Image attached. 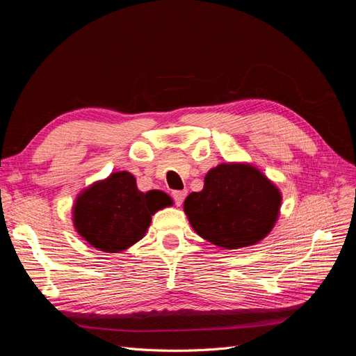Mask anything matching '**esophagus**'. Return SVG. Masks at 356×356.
I'll use <instances>...</instances> for the list:
<instances>
[{"label":"esophagus","mask_w":356,"mask_h":356,"mask_svg":"<svg viewBox=\"0 0 356 356\" xmlns=\"http://www.w3.org/2000/svg\"><path fill=\"white\" fill-rule=\"evenodd\" d=\"M186 196H187V190H179V191L172 193V197H174V200H175L178 207H181L182 202H184V199H186Z\"/></svg>","instance_id":"esophagus-1"}]
</instances>
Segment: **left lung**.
I'll use <instances>...</instances> for the list:
<instances>
[{"mask_svg": "<svg viewBox=\"0 0 356 356\" xmlns=\"http://www.w3.org/2000/svg\"><path fill=\"white\" fill-rule=\"evenodd\" d=\"M282 193L250 163L212 168L202 191H193L184 212L200 238L224 250L255 245L270 233L279 218Z\"/></svg>", "mask_w": 356, "mask_h": 356, "instance_id": "left-lung-1", "label": "left lung"}]
</instances>
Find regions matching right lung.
Listing matches in <instances>:
<instances>
[{
	"instance_id": "1",
	"label": "right lung",
	"mask_w": 356,
	"mask_h": 356,
	"mask_svg": "<svg viewBox=\"0 0 356 356\" xmlns=\"http://www.w3.org/2000/svg\"><path fill=\"white\" fill-rule=\"evenodd\" d=\"M170 204L163 191H139L131 172H114L80 193L72 207V224L90 246L117 254L141 241L152 215Z\"/></svg>"
}]
</instances>
